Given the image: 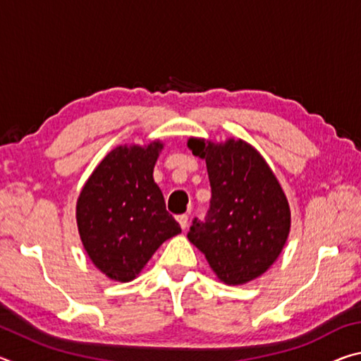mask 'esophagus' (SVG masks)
Returning <instances> with one entry per match:
<instances>
[{"instance_id":"obj_1","label":"esophagus","mask_w":361,"mask_h":361,"mask_svg":"<svg viewBox=\"0 0 361 361\" xmlns=\"http://www.w3.org/2000/svg\"><path fill=\"white\" fill-rule=\"evenodd\" d=\"M176 221L180 223L181 229H186L188 228V215H178V216H176Z\"/></svg>"}]
</instances>
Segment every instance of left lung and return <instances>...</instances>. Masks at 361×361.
<instances>
[{"mask_svg": "<svg viewBox=\"0 0 361 361\" xmlns=\"http://www.w3.org/2000/svg\"><path fill=\"white\" fill-rule=\"evenodd\" d=\"M192 154L205 159L212 186L205 221L194 219L188 239L228 285L264 274L290 234V205L276 175L252 145L191 138Z\"/></svg>", "mask_w": 361, "mask_h": 361, "instance_id": "left-lung-1", "label": "left lung"}]
</instances>
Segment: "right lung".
Wrapping results in <instances>:
<instances>
[{
    "label": "right lung",
    "instance_id": "obj_1",
    "mask_svg": "<svg viewBox=\"0 0 361 361\" xmlns=\"http://www.w3.org/2000/svg\"><path fill=\"white\" fill-rule=\"evenodd\" d=\"M164 145L118 146L85 181L76 204L82 245L97 269L130 282L156 250L181 228L152 178Z\"/></svg>",
    "mask_w": 361,
    "mask_h": 361
}]
</instances>
